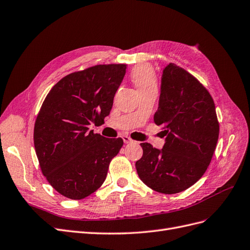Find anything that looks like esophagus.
<instances>
[{
  "label": "esophagus",
  "mask_w": 250,
  "mask_h": 250,
  "mask_svg": "<svg viewBox=\"0 0 250 250\" xmlns=\"http://www.w3.org/2000/svg\"><path fill=\"white\" fill-rule=\"evenodd\" d=\"M122 139H123V142H124L125 144H129V143H132V142H133V141L130 139V137L127 136V135L122 136Z\"/></svg>",
  "instance_id": "34e87169"
}]
</instances>
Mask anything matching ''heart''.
I'll use <instances>...</instances> for the list:
<instances>
[{"label": "heart", "mask_w": 250, "mask_h": 250, "mask_svg": "<svg viewBox=\"0 0 250 250\" xmlns=\"http://www.w3.org/2000/svg\"><path fill=\"white\" fill-rule=\"evenodd\" d=\"M132 82L139 90H146L156 87V76L152 68L148 65H140L133 70Z\"/></svg>", "instance_id": "heart-1"}]
</instances>
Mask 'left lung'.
<instances>
[{"instance_id":"obj_1","label":"left lung","mask_w":250,"mask_h":250,"mask_svg":"<svg viewBox=\"0 0 250 250\" xmlns=\"http://www.w3.org/2000/svg\"><path fill=\"white\" fill-rule=\"evenodd\" d=\"M154 122L161 125V150L141 144L143 157L135 167L153 190L178 193L192 186L207 170L216 148L219 123L214 101L194 76L175 64L163 69Z\"/></svg>"}]
</instances>
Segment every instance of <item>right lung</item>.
Here are the masks:
<instances>
[{
	"label": "right lung",
	"instance_id": "1",
	"mask_svg": "<svg viewBox=\"0 0 250 250\" xmlns=\"http://www.w3.org/2000/svg\"><path fill=\"white\" fill-rule=\"evenodd\" d=\"M126 65H96L68 74L43 101L34 127V146L48 183L62 195L82 200L104 182L123 140L89 131L109 115Z\"/></svg>",
	"mask_w": 250,
	"mask_h": 250
}]
</instances>
